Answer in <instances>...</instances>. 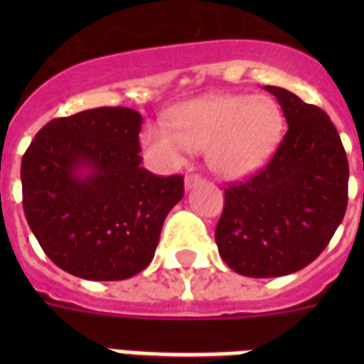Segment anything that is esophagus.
I'll list each match as a JSON object with an SVG mask.
<instances>
[{
    "label": "esophagus",
    "instance_id": "34e87169",
    "mask_svg": "<svg viewBox=\"0 0 364 364\" xmlns=\"http://www.w3.org/2000/svg\"><path fill=\"white\" fill-rule=\"evenodd\" d=\"M200 181H202V177L196 176V173H188V176H185V187L187 188H193L194 185H198Z\"/></svg>",
    "mask_w": 364,
    "mask_h": 364
}]
</instances>
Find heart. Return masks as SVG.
<instances>
[{
    "mask_svg": "<svg viewBox=\"0 0 364 364\" xmlns=\"http://www.w3.org/2000/svg\"><path fill=\"white\" fill-rule=\"evenodd\" d=\"M166 126L141 134L149 160L164 168L183 164L187 151L205 153L210 170L225 179L253 176L282 141L285 117L276 100L249 94H210L176 105Z\"/></svg>",
    "mask_w": 364,
    "mask_h": 364,
    "instance_id": "1",
    "label": "heart"
}]
</instances>
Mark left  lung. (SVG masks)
Returning a JSON list of instances; mask_svg holds the SVG:
<instances>
[{
	"label": "left lung",
	"mask_w": 364,
	"mask_h": 364,
	"mask_svg": "<svg viewBox=\"0 0 364 364\" xmlns=\"http://www.w3.org/2000/svg\"><path fill=\"white\" fill-rule=\"evenodd\" d=\"M282 105L287 134L266 168L225 188L215 228L219 255L247 277H279L321 255L344 219L350 166L328 115L296 94L264 87Z\"/></svg>",
	"instance_id": "left-lung-1"
}]
</instances>
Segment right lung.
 Here are the masks:
<instances>
[{
	"label": "right lung",
	"instance_id": "obj_1",
	"mask_svg": "<svg viewBox=\"0 0 364 364\" xmlns=\"http://www.w3.org/2000/svg\"><path fill=\"white\" fill-rule=\"evenodd\" d=\"M141 115L96 107L47 122L22 156L26 221L62 270L92 282L136 276L153 260L181 176L141 168Z\"/></svg>",
	"mask_w": 364,
	"mask_h": 364
}]
</instances>
